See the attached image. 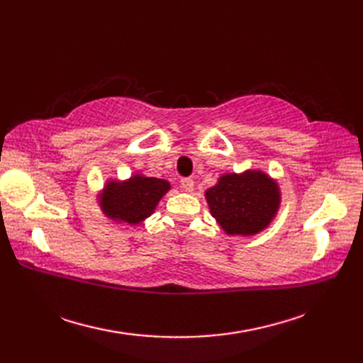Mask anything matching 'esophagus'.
Returning <instances> with one entry per match:
<instances>
[{
  "label": "esophagus",
  "instance_id": "obj_1",
  "mask_svg": "<svg viewBox=\"0 0 363 363\" xmlns=\"http://www.w3.org/2000/svg\"><path fill=\"white\" fill-rule=\"evenodd\" d=\"M194 179L191 177H184V179H181V187L184 191H187V194H190V191H194Z\"/></svg>",
  "mask_w": 363,
  "mask_h": 363
}]
</instances>
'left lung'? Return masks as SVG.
Returning a JSON list of instances; mask_svg holds the SVG:
<instances>
[{"label": "left lung", "instance_id": "obj_1", "mask_svg": "<svg viewBox=\"0 0 363 363\" xmlns=\"http://www.w3.org/2000/svg\"><path fill=\"white\" fill-rule=\"evenodd\" d=\"M212 217L229 235H254L268 228L281 204L279 186L260 169L223 174L206 190Z\"/></svg>", "mask_w": 363, "mask_h": 363}]
</instances>
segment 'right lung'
<instances>
[{
  "label": "right lung",
  "mask_w": 363,
  "mask_h": 363,
  "mask_svg": "<svg viewBox=\"0 0 363 363\" xmlns=\"http://www.w3.org/2000/svg\"><path fill=\"white\" fill-rule=\"evenodd\" d=\"M169 187L165 179L134 174L128 181H107L98 201L107 218L138 225L154 212Z\"/></svg>",
  "instance_id": "obj_1"
}]
</instances>
